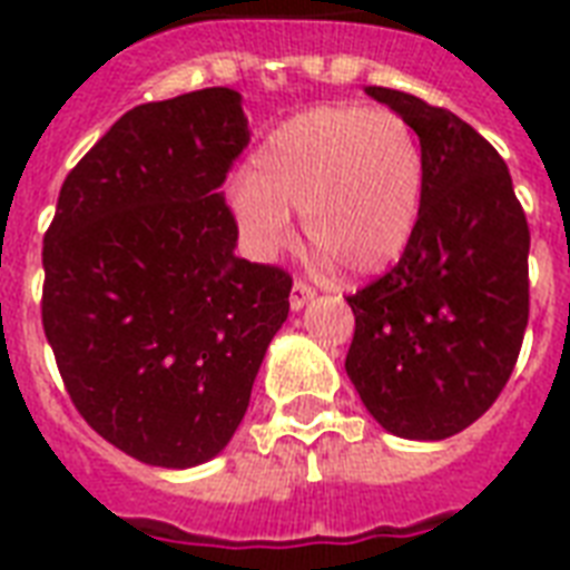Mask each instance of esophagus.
Wrapping results in <instances>:
<instances>
[{
  "mask_svg": "<svg viewBox=\"0 0 570 570\" xmlns=\"http://www.w3.org/2000/svg\"><path fill=\"white\" fill-rule=\"evenodd\" d=\"M313 295H316V289H313L307 281H295L293 293H289V307H293V311H302L304 304L311 302Z\"/></svg>",
  "mask_w": 570,
  "mask_h": 570,
  "instance_id": "34e87169",
  "label": "esophagus"
}]
</instances>
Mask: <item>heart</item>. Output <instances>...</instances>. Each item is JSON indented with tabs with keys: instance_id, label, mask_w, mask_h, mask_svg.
Instances as JSON below:
<instances>
[{
	"instance_id": "b5f03b06",
	"label": "heart",
	"mask_w": 570,
	"mask_h": 570,
	"mask_svg": "<svg viewBox=\"0 0 570 570\" xmlns=\"http://www.w3.org/2000/svg\"><path fill=\"white\" fill-rule=\"evenodd\" d=\"M425 197V150L414 124L384 106L328 102L272 129L233 180L230 206L259 257L293 242L304 215L313 250L348 275H375L411 245Z\"/></svg>"
}]
</instances>
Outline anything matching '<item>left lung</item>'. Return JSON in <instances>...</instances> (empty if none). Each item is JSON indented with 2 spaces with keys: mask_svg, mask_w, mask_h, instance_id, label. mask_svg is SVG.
Here are the masks:
<instances>
[{
  "mask_svg": "<svg viewBox=\"0 0 570 570\" xmlns=\"http://www.w3.org/2000/svg\"><path fill=\"white\" fill-rule=\"evenodd\" d=\"M414 124L425 197L411 245L346 302V373L381 429L443 441L476 423L512 375L530 320V227L503 156L459 115L370 85Z\"/></svg>",
  "mask_w": 570,
  "mask_h": 570,
  "instance_id": "left-lung-1",
  "label": "left lung"
}]
</instances>
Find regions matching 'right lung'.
<instances>
[{
	"mask_svg": "<svg viewBox=\"0 0 570 570\" xmlns=\"http://www.w3.org/2000/svg\"><path fill=\"white\" fill-rule=\"evenodd\" d=\"M239 91L129 109L67 174L43 236V331L76 411L154 468L227 446L293 277L233 254L222 183L248 147Z\"/></svg>",
	"mask_w": 570,
	"mask_h": 570,
	"instance_id": "add662e5",
	"label": "right lung"
}]
</instances>
